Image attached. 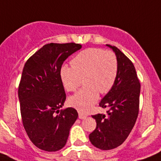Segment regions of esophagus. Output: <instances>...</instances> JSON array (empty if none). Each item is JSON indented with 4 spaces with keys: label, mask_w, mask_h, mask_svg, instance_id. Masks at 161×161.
Masks as SVG:
<instances>
[{
    "label": "esophagus",
    "mask_w": 161,
    "mask_h": 161,
    "mask_svg": "<svg viewBox=\"0 0 161 161\" xmlns=\"http://www.w3.org/2000/svg\"><path fill=\"white\" fill-rule=\"evenodd\" d=\"M86 117H87V115H86V114H83L82 113L79 114V117L80 119H85V118H86Z\"/></svg>",
    "instance_id": "esophagus-1"
}]
</instances>
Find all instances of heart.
I'll return each mask as SVG.
<instances>
[{"instance_id":"1","label":"heart","mask_w":161,"mask_h":161,"mask_svg":"<svg viewBox=\"0 0 161 161\" xmlns=\"http://www.w3.org/2000/svg\"><path fill=\"white\" fill-rule=\"evenodd\" d=\"M71 65L61 67L60 79L68 92H75L83 79L85 87L70 96L69 103L79 111L86 112L97 101L99 92L106 94L113 88L118 72L117 57L110 50L89 47L77 54Z\"/></svg>"}]
</instances>
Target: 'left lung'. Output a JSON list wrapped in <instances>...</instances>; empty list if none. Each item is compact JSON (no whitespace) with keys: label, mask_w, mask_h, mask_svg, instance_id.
Returning <instances> with one entry per match:
<instances>
[{"label":"left lung","mask_w":161,"mask_h":161,"mask_svg":"<svg viewBox=\"0 0 161 161\" xmlns=\"http://www.w3.org/2000/svg\"><path fill=\"white\" fill-rule=\"evenodd\" d=\"M115 53L118 72L113 88L99 105L108 108L107 115L96 114V128L89 135L93 146L101 150L117 147L126 139L139 114L140 82L130 60L117 47L106 44Z\"/></svg>","instance_id":"obj_1"}]
</instances>
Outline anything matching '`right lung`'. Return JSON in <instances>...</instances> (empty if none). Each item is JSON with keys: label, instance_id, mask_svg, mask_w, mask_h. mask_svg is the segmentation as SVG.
<instances>
[{"label": "right lung", "instance_id": "right-lung-1", "mask_svg": "<svg viewBox=\"0 0 161 161\" xmlns=\"http://www.w3.org/2000/svg\"><path fill=\"white\" fill-rule=\"evenodd\" d=\"M81 47L75 43L45 44L24 65L19 86L22 123L29 139L41 150L57 152L64 147L78 118L73 108L60 110L66 98L60 69Z\"/></svg>", "mask_w": 161, "mask_h": 161}]
</instances>
